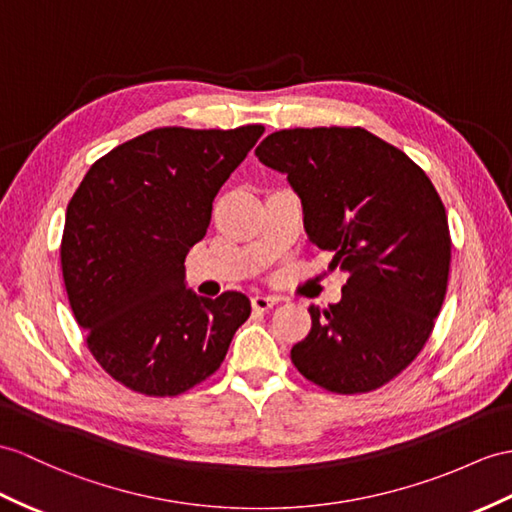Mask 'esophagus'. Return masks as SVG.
I'll return each instance as SVG.
<instances>
[{
	"mask_svg": "<svg viewBox=\"0 0 512 512\" xmlns=\"http://www.w3.org/2000/svg\"><path fill=\"white\" fill-rule=\"evenodd\" d=\"M276 304H278V297H273V295H254L252 297L254 310H269Z\"/></svg>",
	"mask_w": 512,
	"mask_h": 512,
	"instance_id": "1",
	"label": "esophagus"
}]
</instances>
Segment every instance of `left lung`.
<instances>
[{
	"label": "left lung",
	"instance_id": "left-lung-1",
	"mask_svg": "<svg viewBox=\"0 0 512 512\" xmlns=\"http://www.w3.org/2000/svg\"><path fill=\"white\" fill-rule=\"evenodd\" d=\"M302 199L308 239L343 271L341 302L310 306L291 360L332 393L380 389L413 363L441 313L452 241L430 178L365 128H295L256 147Z\"/></svg>",
	"mask_w": 512,
	"mask_h": 512
}]
</instances>
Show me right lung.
Returning a JSON list of instances; mask_svg holds the SVG:
<instances>
[{
    "label": "right lung",
    "instance_id": "obj_1",
    "mask_svg": "<svg viewBox=\"0 0 512 512\" xmlns=\"http://www.w3.org/2000/svg\"><path fill=\"white\" fill-rule=\"evenodd\" d=\"M263 126L156 128L99 158L67 206L62 278L86 345L128 389L171 397L221 367L252 304L199 297L184 258Z\"/></svg>",
    "mask_w": 512,
    "mask_h": 512
}]
</instances>
